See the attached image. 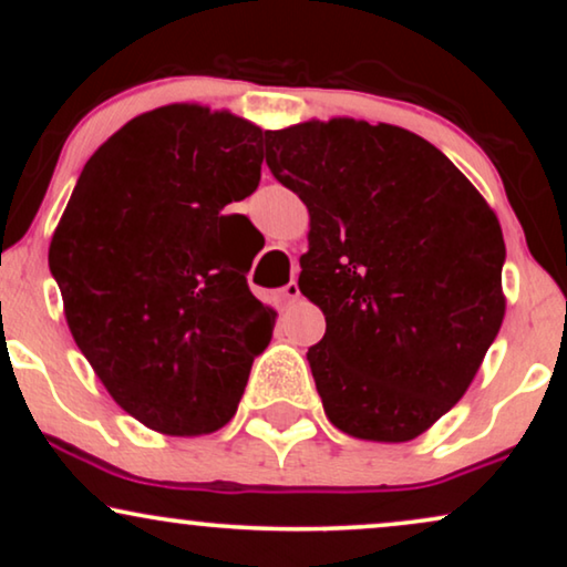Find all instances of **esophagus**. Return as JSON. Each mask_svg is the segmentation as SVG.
Masks as SVG:
<instances>
[{"label": "esophagus", "mask_w": 567, "mask_h": 567, "mask_svg": "<svg viewBox=\"0 0 567 567\" xmlns=\"http://www.w3.org/2000/svg\"><path fill=\"white\" fill-rule=\"evenodd\" d=\"M281 299L286 301V305H291V301L299 299V284L297 281H289L281 289Z\"/></svg>", "instance_id": "esophagus-1"}]
</instances>
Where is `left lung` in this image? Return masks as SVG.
I'll use <instances>...</instances> for the list:
<instances>
[{
    "label": "left lung",
    "mask_w": 567,
    "mask_h": 567,
    "mask_svg": "<svg viewBox=\"0 0 567 567\" xmlns=\"http://www.w3.org/2000/svg\"><path fill=\"white\" fill-rule=\"evenodd\" d=\"M266 162L309 208L299 291L324 315L307 351L330 423L400 444L429 431L498 336V216L413 131L330 118L266 131Z\"/></svg>",
    "instance_id": "obj_1"
}]
</instances>
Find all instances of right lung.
<instances>
[{"mask_svg": "<svg viewBox=\"0 0 567 567\" xmlns=\"http://www.w3.org/2000/svg\"><path fill=\"white\" fill-rule=\"evenodd\" d=\"M262 128L175 103L136 115L84 165L49 247L66 324L146 429L204 436L237 413L276 312L224 206L260 183Z\"/></svg>", "mask_w": 567, "mask_h": 567, "instance_id": "add662e5", "label": "right lung"}]
</instances>
